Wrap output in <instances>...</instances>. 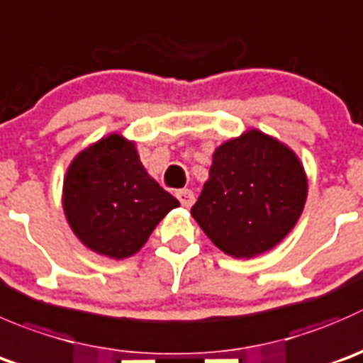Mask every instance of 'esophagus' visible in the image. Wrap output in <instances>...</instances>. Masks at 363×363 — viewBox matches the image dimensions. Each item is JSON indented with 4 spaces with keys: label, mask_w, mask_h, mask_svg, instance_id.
<instances>
[{
    "label": "esophagus",
    "mask_w": 363,
    "mask_h": 363,
    "mask_svg": "<svg viewBox=\"0 0 363 363\" xmlns=\"http://www.w3.org/2000/svg\"><path fill=\"white\" fill-rule=\"evenodd\" d=\"M175 196L179 199L181 206L184 207H191L193 202H195V195H193L191 189H179V191L175 193Z\"/></svg>",
    "instance_id": "1"
}]
</instances>
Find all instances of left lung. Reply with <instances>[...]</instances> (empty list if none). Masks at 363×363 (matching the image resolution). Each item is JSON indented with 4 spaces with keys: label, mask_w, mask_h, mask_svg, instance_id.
Wrapping results in <instances>:
<instances>
[{
    "label": "left lung",
    "mask_w": 363,
    "mask_h": 363,
    "mask_svg": "<svg viewBox=\"0 0 363 363\" xmlns=\"http://www.w3.org/2000/svg\"><path fill=\"white\" fill-rule=\"evenodd\" d=\"M307 193V174L296 152L248 129L216 147L191 216L221 252L253 259L293 230Z\"/></svg>",
    "instance_id": "left-lung-1"
}]
</instances>
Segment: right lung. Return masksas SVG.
<instances>
[{"instance_id": "1", "label": "right lung", "mask_w": 363, "mask_h": 363, "mask_svg": "<svg viewBox=\"0 0 363 363\" xmlns=\"http://www.w3.org/2000/svg\"><path fill=\"white\" fill-rule=\"evenodd\" d=\"M62 206L74 235L88 250L124 260L142 250L179 200L150 177L136 143L111 133L70 161Z\"/></svg>"}]
</instances>
